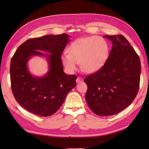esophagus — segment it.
Masks as SVG:
<instances>
[{"mask_svg": "<svg viewBox=\"0 0 149 149\" xmlns=\"http://www.w3.org/2000/svg\"><path fill=\"white\" fill-rule=\"evenodd\" d=\"M83 78H81L80 77H78L77 78V79H76V83H81V82H83Z\"/></svg>", "mask_w": 149, "mask_h": 149, "instance_id": "1", "label": "esophagus"}]
</instances>
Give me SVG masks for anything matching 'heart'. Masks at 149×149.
<instances>
[{
    "label": "heart",
    "mask_w": 149,
    "mask_h": 149,
    "mask_svg": "<svg viewBox=\"0 0 149 149\" xmlns=\"http://www.w3.org/2000/svg\"><path fill=\"white\" fill-rule=\"evenodd\" d=\"M109 55V45L102 38L91 36L75 40L69 47V53L65 52L61 56L66 69L74 72L78 63L87 72H93L100 68Z\"/></svg>",
    "instance_id": "obj_1"
}]
</instances>
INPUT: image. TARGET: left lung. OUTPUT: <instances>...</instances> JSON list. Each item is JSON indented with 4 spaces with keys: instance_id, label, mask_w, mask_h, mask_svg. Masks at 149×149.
Returning <instances> with one entry per match:
<instances>
[{
    "instance_id": "8db88e82",
    "label": "left lung",
    "mask_w": 149,
    "mask_h": 149,
    "mask_svg": "<svg viewBox=\"0 0 149 149\" xmlns=\"http://www.w3.org/2000/svg\"><path fill=\"white\" fill-rule=\"evenodd\" d=\"M104 37L113 44L108 58L102 68L84 79L88 105L102 116L115 115L130 105L138 93L141 74L140 58L124 36Z\"/></svg>"
}]
</instances>
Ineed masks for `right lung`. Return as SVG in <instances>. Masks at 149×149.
<instances>
[{
    "label": "right lung",
    "instance_id": "add662e5",
    "mask_svg": "<svg viewBox=\"0 0 149 149\" xmlns=\"http://www.w3.org/2000/svg\"><path fill=\"white\" fill-rule=\"evenodd\" d=\"M69 41L66 34L29 39L19 46L12 57V92L17 102L29 112L40 116L53 115L62 106L66 95L76 86L77 76L63 72L61 59ZM34 55L45 56L48 62L49 70L42 77L33 76L28 68V61Z\"/></svg>",
    "mask_w": 149,
    "mask_h": 149
}]
</instances>
